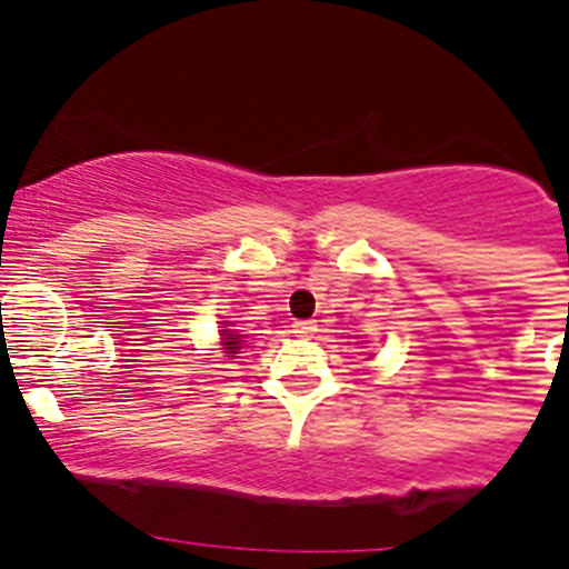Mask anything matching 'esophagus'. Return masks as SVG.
Masks as SVG:
<instances>
[{"label": "esophagus", "mask_w": 569, "mask_h": 569, "mask_svg": "<svg viewBox=\"0 0 569 569\" xmlns=\"http://www.w3.org/2000/svg\"><path fill=\"white\" fill-rule=\"evenodd\" d=\"M316 329H318L316 321H293V332L299 335V338H310Z\"/></svg>", "instance_id": "esophagus-1"}]
</instances>
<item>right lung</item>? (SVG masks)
I'll list each match as a JSON object with an SVG mask.
<instances>
[{
	"label": "right lung",
	"mask_w": 569,
	"mask_h": 569,
	"mask_svg": "<svg viewBox=\"0 0 569 569\" xmlns=\"http://www.w3.org/2000/svg\"><path fill=\"white\" fill-rule=\"evenodd\" d=\"M240 335H234V332H229V329H223V346H226V351H229V355H237V349H240Z\"/></svg>",
	"instance_id": "1"
}]
</instances>
